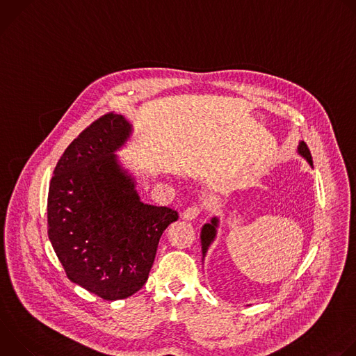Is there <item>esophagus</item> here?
Returning a JSON list of instances; mask_svg holds the SVG:
<instances>
[{"mask_svg":"<svg viewBox=\"0 0 356 356\" xmlns=\"http://www.w3.org/2000/svg\"><path fill=\"white\" fill-rule=\"evenodd\" d=\"M200 214V209L197 206H191V207H187L183 213H181V218L183 220H187V221H191V220H195Z\"/></svg>","mask_w":356,"mask_h":356,"instance_id":"obj_1","label":"esophagus"}]
</instances>
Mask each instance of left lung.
Wrapping results in <instances>:
<instances>
[{"mask_svg":"<svg viewBox=\"0 0 356 356\" xmlns=\"http://www.w3.org/2000/svg\"><path fill=\"white\" fill-rule=\"evenodd\" d=\"M297 155L301 156L304 161H306L312 168H313V159H312V154L310 150L306 145V142L304 140H300L298 142V146H297ZM220 227V218L218 217H213L210 222L204 224L201 228V250H202V262H204V258L207 255V252L210 249V246L213 245V242L216 241L217 238V229Z\"/></svg>","mask_w":356,"mask_h":356,"instance_id":"1","label":"left lung"}]
</instances>
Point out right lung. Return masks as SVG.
<instances>
[{
	"label": "right lung",
	"mask_w": 356,
	"mask_h": 356,
	"mask_svg": "<svg viewBox=\"0 0 356 356\" xmlns=\"http://www.w3.org/2000/svg\"><path fill=\"white\" fill-rule=\"evenodd\" d=\"M132 135L124 115L92 122L65 150L47 195L49 241L67 277L110 301L145 284L163 231L179 218L140 200L117 155Z\"/></svg>",
	"instance_id": "add662e5"
}]
</instances>
